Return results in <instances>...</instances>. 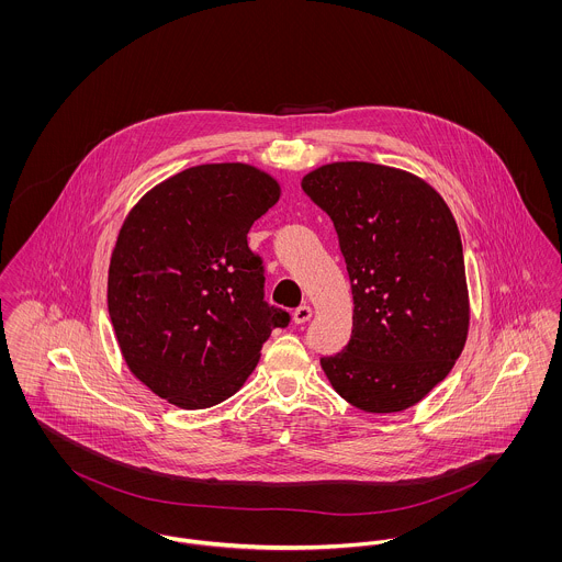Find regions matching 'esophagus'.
Returning <instances> with one entry per match:
<instances>
[{"mask_svg":"<svg viewBox=\"0 0 562 562\" xmlns=\"http://www.w3.org/2000/svg\"><path fill=\"white\" fill-rule=\"evenodd\" d=\"M310 316H312L310 305H300V307L293 312V323H295V325H303V323L310 321Z\"/></svg>","mask_w":562,"mask_h":562,"instance_id":"34e87169","label":"esophagus"}]
</instances>
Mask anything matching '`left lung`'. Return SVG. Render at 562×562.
I'll return each instance as SVG.
<instances>
[{
	"instance_id": "1",
	"label": "left lung",
	"mask_w": 562,
	"mask_h": 562,
	"mask_svg": "<svg viewBox=\"0 0 562 562\" xmlns=\"http://www.w3.org/2000/svg\"><path fill=\"white\" fill-rule=\"evenodd\" d=\"M331 217L352 293V334L323 357L331 387L363 413H402L453 368L471 303L460 231L417 175L374 162H331L302 179Z\"/></svg>"
}]
</instances>
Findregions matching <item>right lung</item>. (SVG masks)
I'll use <instances>...</instances> for the list:
<instances>
[{"label":"right lung","mask_w":562,"mask_h":562,"mask_svg":"<svg viewBox=\"0 0 562 562\" xmlns=\"http://www.w3.org/2000/svg\"><path fill=\"white\" fill-rule=\"evenodd\" d=\"M278 179L244 162L199 165L149 192L124 220L106 302L134 379L179 408L237 393L273 327L289 314L262 302L248 231L278 203Z\"/></svg>","instance_id":"obj_1"}]
</instances>
